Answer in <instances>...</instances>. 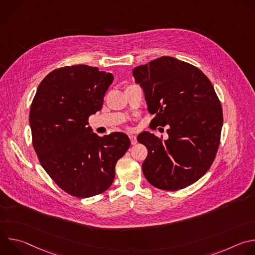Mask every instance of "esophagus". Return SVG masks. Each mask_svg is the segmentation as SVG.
<instances>
[{"mask_svg":"<svg viewBox=\"0 0 255 255\" xmlns=\"http://www.w3.org/2000/svg\"><path fill=\"white\" fill-rule=\"evenodd\" d=\"M129 138L131 140L132 145H135L137 143V139H136V136L134 134H129Z\"/></svg>","mask_w":255,"mask_h":255,"instance_id":"obj_1","label":"esophagus"}]
</instances>
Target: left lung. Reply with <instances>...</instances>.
Instances as JSON below:
<instances>
[{"label": "left lung", "instance_id": "left-lung-1", "mask_svg": "<svg viewBox=\"0 0 255 255\" xmlns=\"http://www.w3.org/2000/svg\"><path fill=\"white\" fill-rule=\"evenodd\" d=\"M133 77L155 115L150 124L168 128L166 140L138 135L148 150L144 176L160 190L187 188L209 170L220 144L223 112L214 87L198 67L171 56L134 67Z\"/></svg>", "mask_w": 255, "mask_h": 255}]
</instances>
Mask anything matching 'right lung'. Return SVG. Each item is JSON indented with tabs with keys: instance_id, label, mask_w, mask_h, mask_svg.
<instances>
[{
	"instance_id": "add662e5",
	"label": "right lung",
	"mask_w": 255,
	"mask_h": 255,
	"mask_svg": "<svg viewBox=\"0 0 255 255\" xmlns=\"http://www.w3.org/2000/svg\"><path fill=\"white\" fill-rule=\"evenodd\" d=\"M113 80L110 72L86 64L60 67L42 80L32 101L34 150L54 183L74 197L89 198L110 188L115 165L130 147L125 133L100 137L88 126Z\"/></svg>"
}]
</instances>
